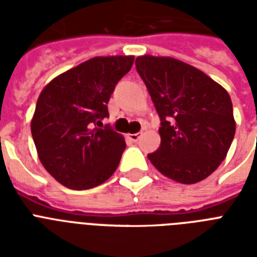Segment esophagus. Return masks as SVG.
Here are the masks:
<instances>
[{
  "mask_svg": "<svg viewBox=\"0 0 257 257\" xmlns=\"http://www.w3.org/2000/svg\"><path fill=\"white\" fill-rule=\"evenodd\" d=\"M140 136H141V133H131V135H128V137L133 141V143H136V141L140 139Z\"/></svg>",
  "mask_w": 257,
  "mask_h": 257,
  "instance_id": "esophagus-1",
  "label": "esophagus"
}]
</instances>
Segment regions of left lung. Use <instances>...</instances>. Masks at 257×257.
<instances>
[{
  "mask_svg": "<svg viewBox=\"0 0 257 257\" xmlns=\"http://www.w3.org/2000/svg\"><path fill=\"white\" fill-rule=\"evenodd\" d=\"M136 69L161 120V144L148 155L151 163L177 183L207 179L235 137L228 92L200 69L172 57L140 56Z\"/></svg>",
  "mask_w": 257,
  "mask_h": 257,
  "instance_id": "8db88e82",
  "label": "left lung"
}]
</instances>
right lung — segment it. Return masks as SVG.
Masks as SVG:
<instances>
[{
  "instance_id": "add662e5",
  "label": "right lung",
  "mask_w": 257,
  "mask_h": 257,
  "mask_svg": "<svg viewBox=\"0 0 257 257\" xmlns=\"http://www.w3.org/2000/svg\"><path fill=\"white\" fill-rule=\"evenodd\" d=\"M133 61V56L93 57L54 77L40 93L32 136L44 168L64 187L90 189L118 167L124 137L96 125L109 116L110 94Z\"/></svg>"
}]
</instances>
